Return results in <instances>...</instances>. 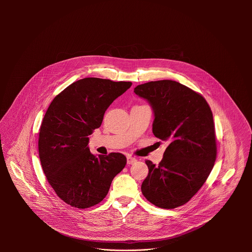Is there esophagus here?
Listing matches in <instances>:
<instances>
[{
  "mask_svg": "<svg viewBox=\"0 0 252 252\" xmlns=\"http://www.w3.org/2000/svg\"><path fill=\"white\" fill-rule=\"evenodd\" d=\"M136 162H137V159H136V158L131 157V156H128V157H127V164H128V165H132V164H134V163H136Z\"/></svg>",
  "mask_w": 252,
  "mask_h": 252,
  "instance_id": "34e87169",
  "label": "esophagus"
}]
</instances>
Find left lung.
Wrapping results in <instances>:
<instances>
[{"mask_svg":"<svg viewBox=\"0 0 252 252\" xmlns=\"http://www.w3.org/2000/svg\"><path fill=\"white\" fill-rule=\"evenodd\" d=\"M134 92L153 110L154 136L169 144L158 166L145 161L149 171L142 192L156 207L178 208L198 192L214 168L213 112L203 96L174 80L146 82Z\"/></svg>","mask_w":252,"mask_h":252,"instance_id":"1","label":"left lung"}]
</instances>
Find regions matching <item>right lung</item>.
Masks as SVG:
<instances>
[{"label":"right lung","mask_w":252,"mask_h":252,"mask_svg":"<svg viewBox=\"0 0 252 252\" xmlns=\"http://www.w3.org/2000/svg\"><path fill=\"white\" fill-rule=\"evenodd\" d=\"M132 85L97 77L79 79L58 94L42 119L38 155L56 194L77 209L99 204L126 165L121 153L94 155L89 136L99 128L111 103Z\"/></svg>","instance_id":"add662e5"}]
</instances>
